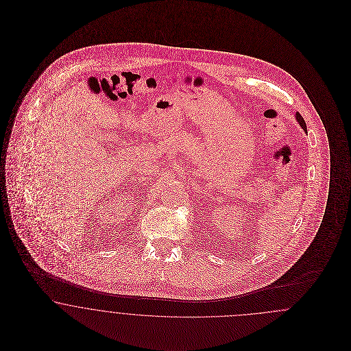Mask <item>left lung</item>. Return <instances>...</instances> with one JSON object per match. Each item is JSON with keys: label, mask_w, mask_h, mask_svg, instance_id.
I'll list each match as a JSON object with an SVG mask.
<instances>
[{"label": "left lung", "mask_w": 351, "mask_h": 351, "mask_svg": "<svg viewBox=\"0 0 351 351\" xmlns=\"http://www.w3.org/2000/svg\"><path fill=\"white\" fill-rule=\"evenodd\" d=\"M296 119H298V122L300 123L301 128L304 129V132H306V125H305V121H304V118L301 117L300 113H296Z\"/></svg>", "instance_id": "8db88e82"}]
</instances>
